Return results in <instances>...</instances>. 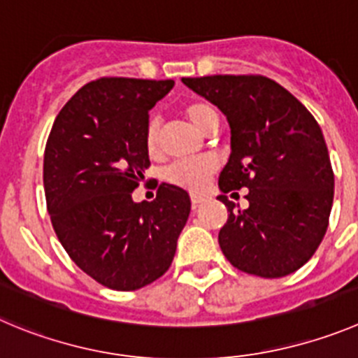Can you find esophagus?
<instances>
[{
  "mask_svg": "<svg viewBox=\"0 0 358 358\" xmlns=\"http://www.w3.org/2000/svg\"><path fill=\"white\" fill-rule=\"evenodd\" d=\"M190 201H192V206H199L201 205V203H205L206 201V196H203V194H190Z\"/></svg>",
  "mask_w": 358,
  "mask_h": 358,
  "instance_id": "obj_1",
  "label": "esophagus"
}]
</instances>
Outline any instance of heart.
<instances>
[{
	"instance_id": "b5f03b06",
	"label": "heart",
	"mask_w": 358,
	"mask_h": 358,
	"mask_svg": "<svg viewBox=\"0 0 358 358\" xmlns=\"http://www.w3.org/2000/svg\"><path fill=\"white\" fill-rule=\"evenodd\" d=\"M183 113H185L187 118L190 120V123H192L198 130H201V132L208 134L213 127L219 125V115H217L215 108H212V106L206 102L187 103ZM145 143L150 155H155V153L159 152L160 120L157 118V116H152L148 125H146ZM215 159H212V157L208 155L182 159L173 162L171 166L166 169V180L176 187L198 192V190H201L203 187L206 185V182H208L210 176L215 173Z\"/></svg>"
}]
</instances>
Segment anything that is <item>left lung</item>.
<instances>
[{"label":"left lung","mask_w":358,"mask_h":358,"mask_svg":"<svg viewBox=\"0 0 358 358\" xmlns=\"http://www.w3.org/2000/svg\"><path fill=\"white\" fill-rule=\"evenodd\" d=\"M215 103L231 129V155L219 176L228 222L219 245L235 268L275 279L315 255L329 228L334 171L315 116L288 90L263 76L183 78ZM247 188V209L228 192Z\"/></svg>","instance_id":"left-lung-1"}]
</instances>
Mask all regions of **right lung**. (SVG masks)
<instances>
[{"label": "right lung", "instance_id": "right-lung-1", "mask_svg": "<svg viewBox=\"0 0 358 358\" xmlns=\"http://www.w3.org/2000/svg\"><path fill=\"white\" fill-rule=\"evenodd\" d=\"M175 81L100 78L56 116L43 153V189L56 236L76 265L116 292L168 272L190 213L187 190L160 183L153 201L132 190L150 166L148 111Z\"/></svg>", "mask_w": 358, "mask_h": 358}]
</instances>
